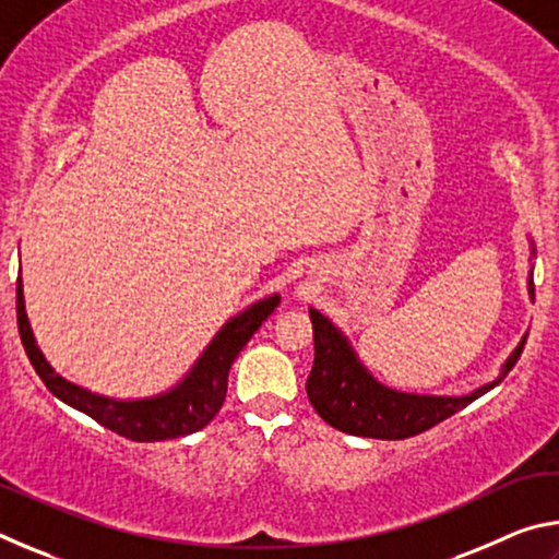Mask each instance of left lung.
<instances>
[{
  "mask_svg": "<svg viewBox=\"0 0 559 559\" xmlns=\"http://www.w3.org/2000/svg\"><path fill=\"white\" fill-rule=\"evenodd\" d=\"M530 296L535 298V283L530 278ZM313 323L316 359L308 374L306 392L313 409L323 419L345 433L367 439H409L416 433L437 427L451 414L461 412L480 394L493 390L500 380L513 370L520 353H523L527 335L520 340L513 355L506 359L498 380L480 386L466 396H419L390 390V386L372 380V374L357 362L353 347L340 335L330 320L310 308Z\"/></svg>",
  "mask_w": 559,
  "mask_h": 559,
  "instance_id": "obj_1",
  "label": "left lung"
}]
</instances>
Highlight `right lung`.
<instances>
[{
	"mask_svg": "<svg viewBox=\"0 0 559 559\" xmlns=\"http://www.w3.org/2000/svg\"><path fill=\"white\" fill-rule=\"evenodd\" d=\"M278 302L281 296L263 298L253 302L251 308H246L243 313L231 318L216 333L202 357L197 359L192 372L175 390L153 396V400L118 402L108 400V396L93 394L79 384L66 382L63 377L51 370V365L44 359L41 349L36 347V340L32 335L29 320H26L24 310L22 276L16 278L19 337H22L26 357L34 365L36 374L41 377L46 390L59 396L61 402L73 406V409L88 414L91 419H96L106 429L116 431L130 441H165L204 429L222 409L234 359L239 357L243 345L261 328L263 320L278 308Z\"/></svg>",
	"mask_w": 559,
	"mask_h": 559,
	"instance_id": "obj_1",
	"label": "right lung"
}]
</instances>
